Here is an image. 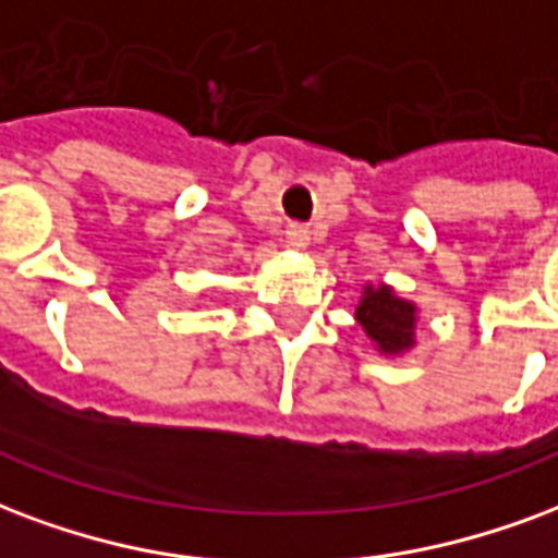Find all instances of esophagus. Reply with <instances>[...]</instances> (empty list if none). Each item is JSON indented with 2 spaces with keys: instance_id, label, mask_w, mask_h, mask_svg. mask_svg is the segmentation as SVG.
Wrapping results in <instances>:
<instances>
[{
  "instance_id": "esophagus-1",
  "label": "esophagus",
  "mask_w": 558,
  "mask_h": 558,
  "mask_svg": "<svg viewBox=\"0 0 558 558\" xmlns=\"http://www.w3.org/2000/svg\"><path fill=\"white\" fill-rule=\"evenodd\" d=\"M287 242L292 247H307L311 245V230L304 225H290L287 227Z\"/></svg>"
}]
</instances>
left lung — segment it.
I'll return each mask as SVG.
<instances>
[{
	"label": "left lung",
	"instance_id": "1",
	"mask_svg": "<svg viewBox=\"0 0 558 558\" xmlns=\"http://www.w3.org/2000/svg\"><path fill=\"white\" fill-rule=\"evenodd\" d=\"M366 337L375 342L381 354H402L414 349L416 307L411 301L399 299L387 283L363 287V299L354 311Z\"/></svg>",
	"mask_w": 558,
	"mask_h": 558
}]
</instances>
